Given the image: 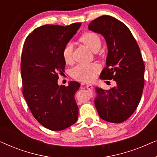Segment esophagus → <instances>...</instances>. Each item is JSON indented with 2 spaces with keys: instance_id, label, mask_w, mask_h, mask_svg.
<instances>
[{
  "instance_id": "34e87169",
  "label": "esophagus",
  "mask_w": 157,
  "mask_h": 157,
  "mask_svg": "<svg viewBox=\"0 0 157 157\" xmlns=\"http://www.w3.org/2000/svg\"><path fill=\"white\" fill-rule=\"evenodd\" d=\"M86 89L89 90V91H91L92 89H93V86H92L91 84H89V83H87V84L86 85Z\"/></svg>"
}]
</instances>
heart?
I'll list each match as a JSON object with an SVG mask.
<instances>
[{"label": "heart", "mask_w": 157, "mask_h": 157, "mask_svg": "<svg viewBox=\"0 0 157 157\" xmlns=\"http://www.w3.org/2000/svg\"><path fill=\"white\" fill-rule=\"evenodd\" d=\"M79 40L94 52L97 51L101 46V40L99 36L92 31L83 33L79 38ZM62 56L66 63H71L73 62L72 46L70 44H66L63 47ZM98 68L96 63L78 64L71 70V76L76 80L90 82L95 79Z\"/></svg>", "instance_id": "heart-1"}]
</instances>
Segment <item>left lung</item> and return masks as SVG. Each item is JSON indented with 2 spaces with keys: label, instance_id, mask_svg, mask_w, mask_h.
<instances>
[{
  "label": "left lung",
  "instance_id": "1",
  "mask_svg": "<svg viewBox=\"0 0 157 157\" xmlns=\"http://www.w3.org/2000/svg\"><path fill=\"white\" fill-rule=\"evenodd\" d=\"M89 29L101 34L108 46L106 67L100 78L117 83L109 90L96 88L95 106L103 120L121 123L133 114L142 95L145 66L140 48L128 28L112 16L94 19Z\"/></svg>",
  "mask_w": 157,
  "mask_h": 157
}]
</instances>
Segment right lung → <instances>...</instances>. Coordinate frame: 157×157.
<instances>
[{
    "mask_svg": "<svg viewBox=\"0 0 157 157\" xmlns=\"http://www.w3.org/2000/svg\"><path fill=\"white\" fill-rule=\"evenodd\" d=\"M81 24L41 25L29 33L23 45L21 62L23 95L34 118L48 129L63 130L78 119L74 95L80 83L71 81L67 86H59L58 79L65 68L63 47Z\"/></svg>",
    "mask_w": 157,
    "mask_h": 157,
    "instance_id": "add662e5",
    "label": "right lung"
}]
</instances>
